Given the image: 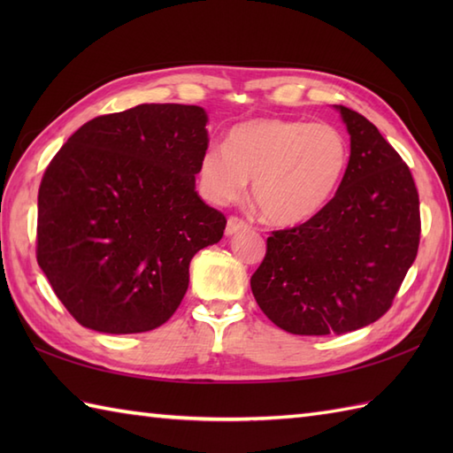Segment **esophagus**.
Segmentation results:
<instances>
[{"mask_svg":"<svg viewBox=\"0 0 453 453\" xmlns=\"http://www.w3.org/2000/svg\"><path fill=\"white\" fill-rule=\"evenodd\" d=\"M245 227H247V224H245L242 218L232 216V218L227 219V224H226V235H235V234H239Z\"/></svg>","mask_w":453,"mask_h":453,"instance_id":"1","label":"esophagus"}]
</instances>
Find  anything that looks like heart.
<instances>
[{
	"label": "heart",
	"mask_w": 453,
	"mask_h": 453,
	"mask_svg": "<svg viewBox=\"0 0 453 453\" xmlns=\"http://www.w3.org/2000/svg\"><path fill=\"white\" fill-rule=\"evenodd\" d=\"M350 163L344 134L331 124L253 119L227 132L224 148L198 159L200 195L224 206L245 195L266 221L290 227L315 218L339 190Z\"/></svg>",
	"instance_id": "b5f03b06"
}]
</instances>
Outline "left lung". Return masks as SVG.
<instances>
[{"mask_svg": "<svg viewBox=\"0 0 453 453\" xmlns=\"http://www.w3.org/2000/svg\"><path fill=\"white\" fill-rule=\"evenodd\" d=\"M350 163L315 218L273 232L251 276L263 313L292 334H342L386 313L420 239L418 192L407 163L362 114L334 104Z\"/></svg>", "mask_w": 453, "mask_h": 453, "instance_id": "1", "label": "left lung"}]
</instances>
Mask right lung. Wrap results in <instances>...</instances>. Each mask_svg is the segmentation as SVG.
Listing matches in <instances>:
<instances>
[{"label":"right lung","mask_w":453,"mask_h":453,"mask_svg":"<svg viewBox=\"0 0 453 453\" xmlns=\"http://www.w3.org/2000/svg\"><path fill=\"white\" fill-rule=\"evenodd\" d=\"M206 124L195 104H138L85 122L46 167L36 261L80 325L146 333L177 311L192 257L226 229L196 192Z\"/></svg>","instance_id":"1"}]
</instances>
